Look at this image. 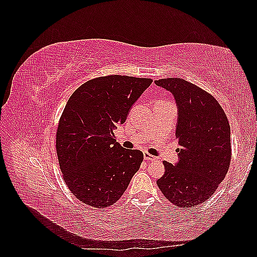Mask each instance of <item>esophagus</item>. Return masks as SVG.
Here are the masks:
<instances>
[{"instance_id": "obj_1", "label": "esophagus", "mask_w": 257, "mask_h": 257, "mask_svg": "<svg viewBox=\"0 0 257 257\" xmlns=\"http://www.w3.org/2000/svg\"><path fill=\"white\" fill-rule=\"evenodd\" d=\"M144 159H145L146 161H154V160H157V158L153 157L152 154L148 153V152H145V153H144Z\"/></svg>"}]
</instances>
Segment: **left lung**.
Wrapping results in <instances>:
<instances>
[{
	"label": "left lung",
	"mask_w": 257,
	"mask_h": 257,
	"mask_svg": "<svg viewBox=\"0 0 257 257\" xmlns=\"http://www.w3.org/2000/svg\"><path fill=\"white\" fill-rule=\"evenodd\" d=\"M172 92L178 105L176 138L179 162H163L158 180L164 196L179 208H191L211 197L231 161L230 126L223 108L207 91L181 78L155 80Z\"/></svg>",
	"instance_id": "obj_1"
}]
</instances>
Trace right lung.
<instances>
[{
	"label": "right lung",
	"instance_id": "add662e5",
	"mask_svg": "<svg viewBox=\"0 0 257 257\" xmlns=\"http://www.w3.org/2000/svg\"><path fill=\"white\" fill-rule=\"evenodd\" d=\"M150 78L109 75L77 89L58 123L56 148L60 169L73 195L104 209L120 199L141 167L144 154L124 149L113 130L126 120Z\"/></svg>",
	"mask_w": 257,
	"mask_h": 257
}]
</instances>
